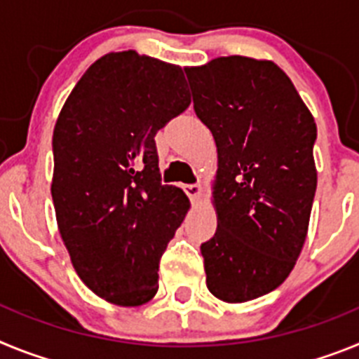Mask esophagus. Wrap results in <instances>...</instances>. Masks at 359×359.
<instances>
[{
    "mask_svg": "<svg viewBox=\"0 0 359 359\" xmlns=\"http://www.w3.org/2000/svg\"><path fill=\"white\" fill-rule=\"evenodd\" d=\"M183 190H185V194L190 198V201L198 203L199 196H201V192H203V187L201 185H183Z\"/></svg>",
    "mask_w": 359,
    "mask_h": 359,
    "instance_id": "esophagus-1",
    "label": "esophagus"
}]
</instances>
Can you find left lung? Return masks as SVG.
I'll return each instance as SVG.
<instances>
[{"label": "left lung", "mask_w": 359, "mask_h": 359, "mask_svg": "<svg viewBox=\"0 0 359 359\" xmlns=\"http://www.w3.org/2000/svg\"><path fill=\"white\" fill-rule=\"evenodd\" d=\"M185 73L217 147V230L201 244L207 287L224 302H248L277 290L302 252L316 192V123L271 61L217 57Z\"/></svg>", "instance_id": "8db88e82"}]
</instances>
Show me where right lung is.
<instances>
[{
	"label": "right lung",
	"mask_w": 359,
	"mask_h": 359,
	"mask_svg": "<svg viewBox=\"0 0 359 359\" xmlns=\"http://www.w3.org/2000/svg\"><path fill=\"white\" fill-rule=\"evenodd\" d=\"M190 106L180 66L135 50L100 57L53 129L52 198L72 264L116 306L149 302L158 268L190 203L161 185L154 136Z\"/></svg>",
	"instance_id": "add662e5"
}]
</instances>
